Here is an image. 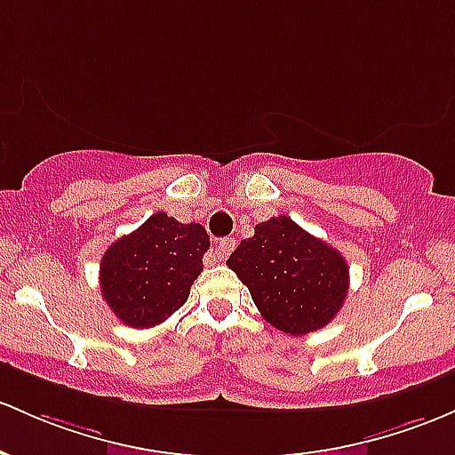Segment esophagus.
I'll list each match as a JSON object with an SVG mask.
<instances>
[{
	"instance_id": "esophagus-1",
	"label": "esophagus",
	"mask_w": 455,
	"mask_h": 455,
	"mask_svg": "<svg viewBox=\"0 0 455 455\" xmlns=\"http://www.w3.org/2000/svg\"><path fill=\"white\" fill-rule=\"evenodd\" d=\"M233 248H235V239L233 237L220 239L216 243V251L209 254V259H212V261H224V259L233 252Z\"/></svg>"
}]
</instances>
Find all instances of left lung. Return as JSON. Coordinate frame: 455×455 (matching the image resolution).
Returning a JSON list of instances; mask_svg holds the SVG:
<instances>
[{
	"mask_svg": "<svg viewBox=\"0 0 455 455\" xmlns=\"http://www.w3.org/2000/svg\"><path fill=\"white\" fill-rule=\"evenodd\" d=\"M227 266L246 284L263 319L293 337L331 323L347 296L349 269L341 252L287 216L257 224Z\"/></svg>",
	"mask_w": 455,
	"mask_h": 455,
	"instance_id": "obj_1",
	"label": "left lung"
}]
</instances>
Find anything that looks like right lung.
<instances>
[{
    "label": "right lung",
    "instance_id": "obj_1",
    "mask_svg": "<svg viewBox=\"0 0 455 455\" xmlns=\"http://www.w3.org/2000/svg\"><path fill=\"white\" fill-rule=\"evenodd\" d=\"M207 248L203 224H181L164 212L153 213L103 254V300L127 326H157L186 304Z\"/></svg>",
    "mask_w": 455,
    "mask_h": 455
}]
</instances>
